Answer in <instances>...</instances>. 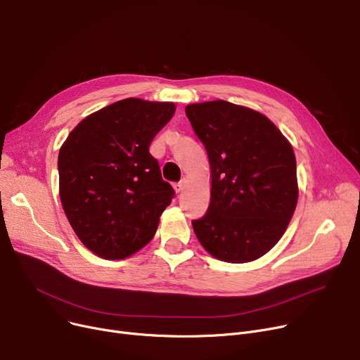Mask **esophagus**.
<instances>
[{"label": "esophagus", "instance_id": "1", "mask_svg": "<svg viewBox=\"0 0 360 360\" xmlns=\"http://www.w3.org/2000/svg\"><path fill=\"white\" fill-rule=\"evenodd\" d=\"M185 184H186V181H185V179H181L179 182H176V184L174 185V188H175V191H176L178 194L184 191V188H185Z\"/></svg>", "mask_w": 360, "mask_h": 360}]
</instances>
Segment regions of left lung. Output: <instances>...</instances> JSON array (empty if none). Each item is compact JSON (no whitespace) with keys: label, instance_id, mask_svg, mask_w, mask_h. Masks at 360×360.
Returning <instances> with one entry per match:
<instances>
[{"label":"left lung","instance_id":"obj_1","mask_svg":"<svg viewBox=\"0 0 360 360\" xmlns=\"http://www.w3.org/2000/svg\"><path fill=\"white\" fill-rule=\"evenodd\" d=\"M185 113L212 167L210 205L193 220L198 240L221 261L262 257L285 233L296 209L292 146L250 108L213 101L188 105Z\"/></svg>","mask_w":360,"mask_h":360}]
</instances>
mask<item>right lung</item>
<instances>
[{
	"mask_svg": "<svg viewBox=\"0 0 360 360\" xmlns=\"http://www.w3.org/2000/svg\"><path fill=\"white\" fill-rule=\"evenodd\" d=\"M170 102L112 103L75 127L58 155L60 197L75 235L96 255L122 259L155 236L172 201L148 147L175 113Z\"/></svg>",
	"mask_w": 360,
	"mask_h": 360,
	"instance_id": "obj_1",
	"label": "right lung"
}]
</instances>
